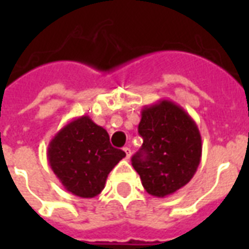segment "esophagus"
Returning a JSON list of instances; mask_svg holds the SVG:
<instances>
[{
    "label": "esophagus",
    "instance_id": "obj_1",
    "mask_svg": "<svg viewBox=\"0 0 249 249\" xmlns=\"http://www.w3.org/2000/svg\"><path fill=\"white\" fill-rule=\"evenodd\" d=\"M123 150H124L125 155H126V159H130V156H132V150L129 147H124Z\"/></svg>",
    "mask_w": 249,
    "mask_h": 249
}]
</instances>
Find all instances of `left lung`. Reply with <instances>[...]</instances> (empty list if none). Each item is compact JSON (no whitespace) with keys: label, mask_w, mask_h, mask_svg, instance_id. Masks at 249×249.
<instances>
[{"label":"left lung","mask_w":249,"mask_h":249,"mask_svg":"<svg viewBox=\"0 0 249 249\" xmlns=\"http://www.w3.org/2000/svg\"><path fill=\"white\" fill-rule=\"evenodd\" d=\"M138 133L143 144L132 165L150 195L165 197L191 181L200 164L201 136L181 106L168 99L144 106Z\"/></svg>","instance_id":"8db88e82"}]
</instances>
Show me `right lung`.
Here are the masks:
<instances>
[{
    "instance_id": "right-lung-1",
    "label": "right lung",
    "mask_w": 249,
    "mask_h": 249,
    "mask_svg": "<svg viewBox=\"0 0 249 249\" xmlns=\"http://www.w3.org/2000/svg\"><path fill=\"white\" fill-rule=\"evenodd\" d=\"M123 158L125 152L111 146L107 130L86 115L64 125L48 147V161L64 189L86 199L102 193Z\"/></svg>"
}]
</instances>
